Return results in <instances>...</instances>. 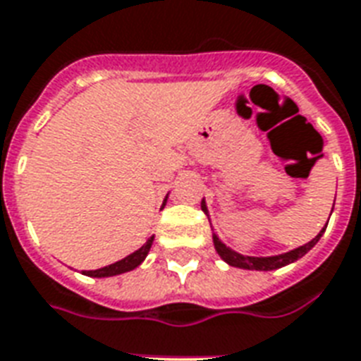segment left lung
<instances>
[{"label":"left lung","mask_w":361,"mask_h":361,"mask_svg":"<svg viewBox=\"0 0 361 361\" xmlns=\"http://www.w3.org/2000/svg\"><path fill=\"white\" fill-rule=\"evenodd\" d=\"M202 209L207 213L205 202H202ZM325 228H327V224H325L324 228H322V232L314 238L312 242L305 243V245H300V247L293 249V251H287V253L274 255V257H245V255L235 253L234 249L226 247V245L216 238V234H213V243H215L216 253L221 255L222 261L228 262L230 267L245 268V270H276V268H281L286 267V264H291V262L299 261L302 255L308 253V251L319 242V238H322V234L325 232Z\"/></svg>","instance_id":"8db88e82"}]
</instances>
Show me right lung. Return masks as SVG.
<instances>
[{"mask_svg": "<svg viewBox=\"0 0 361 361\" xmlns=\"http://www.w3.org/2000/svg\"><path fill=\"white\" fill-rule=\"evenodd\" d=\"M167 200H164V205ZM152 242H154V235L148 238V242L142 245L140 249H137L135 253L127 255L126 259H121V261L114 262V264H108L104 268H99V270H87V272H83L85 276H93V278H108V276H118V274H123V272H129L133 268H137L140 262L145 261L146 255L150 251L152 247Z\"/></svg>", "mask_w": 361, "mask_h": 361, "instance_id": "1", "label": "right lung"}]
</instances>
